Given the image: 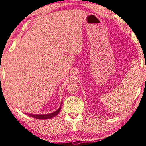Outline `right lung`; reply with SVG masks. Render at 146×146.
<instances>
[{
	"instance_id": "add662e5",
	"label": "right lung",
	"mask_w": 146,
	"mask_h": 146,
	"mask_svg": "<svg viewBox=\"0 0 146 146\" xmlns=\"http://www.w3.org/2000/svg\"><path fill=\"white\" fill-rule=\"evenodd\" d=\"M61 106L59 107V108L56 111L54 112V113H50V114H28V113H25L26 114H28V116H30L31 117H33V118H36V119H40V120H46V119H50L52 118H54V117L56 116L59 113V112L61 111Z\"/></svg>"
}]
</instances>
